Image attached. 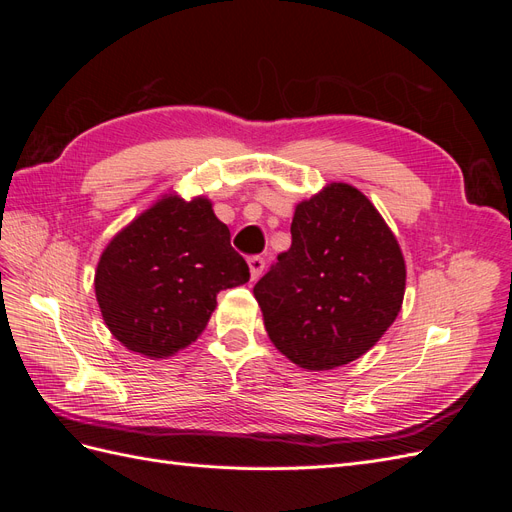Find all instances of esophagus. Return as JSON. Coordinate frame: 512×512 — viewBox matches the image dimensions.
<instances>
[{
    "label": "esophagus",
    "instance_id": "34e87169",
    "mask_svg": "<svg viewBox=\"0 0 512 512\" xmlns=\"http://www.w3.org/2000/svg\"><path fill=\"white\" fill-rule=\"evenodd\" d=\"M247 265H250L252 280H258V277L262 275V269H265V258H262V256H250V258H247Z\"/></svg>",
    "mask_w": 512,
    "mask_h": 512
}]
</instances>
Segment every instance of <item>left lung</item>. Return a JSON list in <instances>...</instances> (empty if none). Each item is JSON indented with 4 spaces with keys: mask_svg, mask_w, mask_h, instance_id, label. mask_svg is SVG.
Here are the masks:
<instances>
[{
    "mask_svg": "<svg viewBox=\"0 0 512 512\" xmlns=\"http://www.w3.org/2000/svg\"><path fill=\"white\" fill-rule=\"evenodd\" d=\"M292 243L254 286L271 342L322 371L359 359L395 322L406 265L376 207L348 183L303 200Z\"/></svg>",
    "mask_w": 512,
    "mask_h": 512,
    "instance_id": "1",
    "label": "left lung"
}]
</instances>
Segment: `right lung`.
Wrapping results in <instances>:
<instances>
[{
	"label": "right lung",
	"instance_id": "1",
	"mask_svg": "<svg viewBox=\"0 0 512 512\" xmlns=\"http://www.w3.org/2000/svg\"><path fill=\"white\" fill-rule=\"evenodd\" d=\"M247 280V262L209 200L166 196L106 245L96 297L123 346L164 359L205 331L220 290Z\"/></svg>",
	"mask_w": 512,
	"mask_h": 512
}]
</instances>
